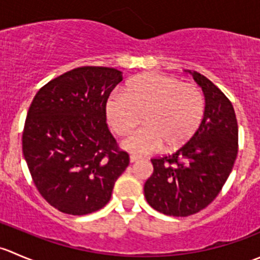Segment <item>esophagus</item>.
Here are the masks:
<instances>
[{"instance_id": "34e87169", "label": "esophagus", "mask_w": 260, "mask_h": 260, "mask_svg": "<svg viewBox=\"0 0 260 260\" xmlns=\"http://www.w3.org/2000/svg\"><path fill=\"white\" fill-rule=\"evenodd\" d=\"M129 159H131V162H132V164H135V162L140 161L141 157H140V156H136V154H131V156H129Z\"/></svg>"}]
</instances>
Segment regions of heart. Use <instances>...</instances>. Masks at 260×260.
Listing matches in <instances>:
<instances>
[{
  "mask_svg": "<svg viewBox=\"0 0 260 260\" xmlns=\"http://www.w3.org/2000/svg\"><path fill=\"white\" fill-rule=\"evenodd\" d=\"M205 112L200 89L170 75L146 73L128 81L124 94L107 101L109 125L118 136L132 132L143 119L145 125L123 142L135 153H152L166 146L182 147L199 129Z\"/></svg>",
  "mask_w": 260,
  "mask_h": 260,
  "instance_id": "b5f03b06",
  "label": "heart"
}]
</instances>
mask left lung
Instances as JSON below:
<instances>
[{
    "instance_id": "8db88e82",
    "label": "left lung",
    "mask_w": 260,
    "mask_h": 260,
    "mask_svg": "<svg viewBox=\"0 0 260 260\" xmlns=\"http://www.w3.org/2000/svg\"><path fill=\"white\" fill-rule=\"evenodd\" d=\"M188 73L205 95L201 124L176 152L151 159L153 174L145 183L147 203L170 216H188L211 204L238 154V122L232 102L208 78Z\"/></svg>"
}]
</instances>
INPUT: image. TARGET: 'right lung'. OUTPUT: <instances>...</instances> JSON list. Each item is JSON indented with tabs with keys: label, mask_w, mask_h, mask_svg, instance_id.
<instances>
[{
	"label": "right lung",
	"mask_w": 260,
	"mask_h": 260,
	"mask_svg": "<svg viewBox=\"0 0 260 260\" xmlns=\"http://www.w3.org/2000/svg\"><path fill=\"white\" fill-rule=\"evenodd\" d=\"M122 80L114 68H77L45 84L28 108L23 157L40 195L64 214L86 215L106 206L129 165L106 114Z\"/></svg>",
	"instance_id": "1"
}]
</instances>
